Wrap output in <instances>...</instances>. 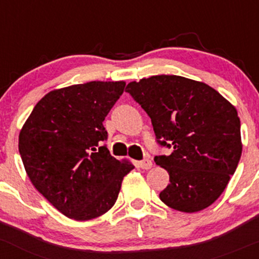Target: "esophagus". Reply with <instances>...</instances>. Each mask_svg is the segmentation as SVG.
<instances>
[{
	"mask_svg": "<svg viewBox=\"0 0 259 259\" xmlns=\"http://www.w3.org/2000/svg\"><path fill=\"white\" fill-rule=\"evenodd\" d=\"M139 166H140L141 168H144V170H149V168H151L152 162H151V160L144 159V160H141V161H139Z\"/></svg>",
	"mask_w": 259,
	"mask_h": 259,
	"instance_id": "obj_1",
	"label": "esophagus"
}]
</instances>
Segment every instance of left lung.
Instances as JSON below:
<instances>
[{
	"label": "left lung",
	"instance_id": "left-lung-1",
	"mask_svg": "<svg viewBox=\"0 0 259 259\" xmlns=\"http://www.w3.org/2000/svg\"><path fill=\"white\" fill-rule=\"evenodd\" d=\"M125 92L151 119L156 143L174 148L156 155L170 184L160 200L181 212H197L221 196L242 154L236 108L213 88L180 75L132 81Z\"/></svg>",
	"mask_w": 259,
	"mask_h": 259
}]
</instances>
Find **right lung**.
<instances>
[{
	"label": "right lung",
	"mask_w": 259,
	"mask_h": 259,
	"mask_svg": "<svg viewBox=\"0 0 259 259\" xmlns=\"http://www.w3.org/2000/svg\"><path fill=\"white\" fill-rule=\"evenodd\" d=\"M125 81H88L46 94L24 122L18 150L29 180L59 212L77 221L95 219L115 203L134 168L113 157L103 121Z\"/></svg>",
	"instance_id": "right-lung-1"
}]
</instances>
